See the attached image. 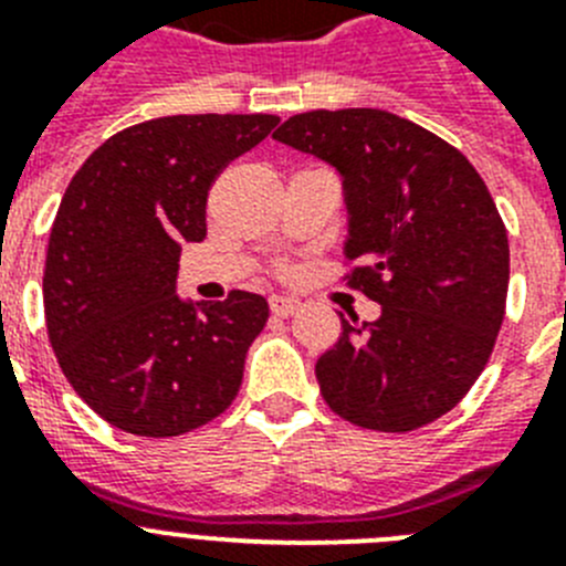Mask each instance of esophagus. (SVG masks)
I'll return each mask as SVG.
<instances>
[{
    "label": "esophagus",
    "mask_w": 566,
    "mask_h": 566,
    "mask_svg": "<svg viewBox=\"0 0 566 566\" xmlns=\"http://www.w3.org/2000/svg\"><path fill=\"white\" fill-rule=\"evenodd\" d=\"M269 308H272V314H277V317H289V314L297 312L300 303L294 297H286V294H272V297H269Z\"/></svg>",
    "instance_id": "obj_1"
}]
</instances>
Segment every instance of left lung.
Wrapping results in <instances>:
<instances>
[{
  "instance_id": "1",
  "label": "left lung",
  "mask_w": 566,
  "mask_h": 566,
  "mask_svg": "<svg viewBox=\"0 0 566 566\" xmlns=\"http://www.w3.org/2000/svg\"><path fill=\"white\" fill-rule=\"evenodd\" d=\"M274 142L332 164L348 212L352 283L382 306L343 319L319 394L368 431H417L488 365L504 319L507 232L473 164L419 124L371 107L292 115Z\"/></svg>"
}]
</instances>
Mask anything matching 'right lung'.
I'll return each mask as SVG.
<instances>
[{"instance_id":"obj_1","label":"right lung","mask_w":566,"mask_h":566,"mask_svg":"<svg viewBox=\"0 0 566 566\" xmlns=\"http://www.w3.org/2000/svg\"><path fill=\"white\" fill-rule=\"evenodd\" d=\"M277 122L164 115L115 133L73 175L50 229L44 317L67 382L115 428L178 437L238 397L266 297H178V258L207 238L214 175Z\"/></svg>"}]
</instances>
